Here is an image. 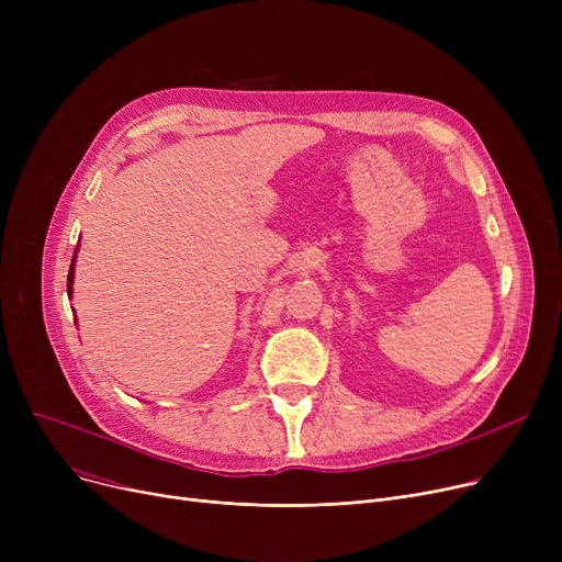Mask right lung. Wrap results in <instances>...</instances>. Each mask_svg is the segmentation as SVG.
Here are the masks:
<instances>
[{"label":"right lung","mask_w":562,"mask_h":562,"mask_svg":"<svg viewBox=\"0 0 562 562\" xmlns=\"http://www.w3.org/2000/svg\"><path fill=\"white\" fill-rule=\"evenodd\" d=\"M75 259H77V250H75V257H72V263H70V273H68V296H72V280H75Z\"/></svg>","instance_id":"obj_1"}]
</instances>
